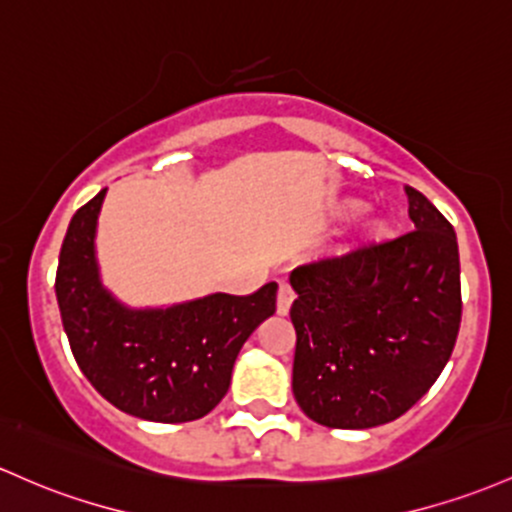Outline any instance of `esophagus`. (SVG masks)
I'll return each mask as SVG.
<instances>
[{
    "instance_id": "1",
    "label": "esophagus",
    "mask_w": 512,
    "mask_h": 512,
    "mask_svg": "<svg viewBox=\"0 0 512 512\" xmlns=\"http://www.w3.org/2000/svg\"><path fill=\"white\" fill-rule=\"evenodd\" d=\"M291 301H294V291H291L289 284H279L277 294V316H289Z\"/></svg>"
}]
</instances>
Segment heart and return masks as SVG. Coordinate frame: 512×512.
Instances as JSON below:
<instances>
[{
  "label": "heart",
  "mask_w": 512,
  "mask_h": 512,
  "mask_svg": "<svg viewBox=\"0 0 512 512\" xmlns=\"http://www.w3.org/2000/svg\"><path fill=\"white\" fill-rule=\"evenodd\" d=\"M362 211H367V201L357 199V196H345V199L338 201L333 206V216L335 218H355ZM396 238V226L389 216H376L372 221H367V226L362 228V233L352 240L350 245L345 247L347 255L352 252H362V250H372V247H381Z\"/></svg>",
  "instance_id": "heart-1"
}]
</instances>
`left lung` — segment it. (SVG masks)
Masks as SVG:
<instances>
[{
	"label": "left lung",
	"instance_id": "left-lung-1",
	"mask_svg": "<svg viewBox=\"0 0 512 512\" xmlns=\"http://www.w3.org/2000/svg\"><path fill=\"white\" fill-rule=\"evenodd\" d=\"M406 194L413 233L289 277L291 389L325 428L367 430L401 418L430 391L457 342V235L418 189Z\"/></svg>",
	"mask_w": 512,
	"mask_h": 512
}]
</instances>
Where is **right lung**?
Returning a JSON list of instances; mask_svg holds the SVG:
<instances>
[{
    "label": "right lung",
    "instance_id": "obj_1",
    "mask_svg": "<svg viewBox=\"0 0 512 512\" xmlns=\"http://www.w3.org/2000/svg\"><path fill=\"white\" fill-rule=\"evenodd\" d=\"M106 189L72 216L55 277L63 328L82 374L111 406L153 423L204 418L228 393L240 347L277 308V284L133 308L101 282L97 223Z\"/></svg>",
    "mask_w": 512,
    "mask_h": 512
}]
</instances>
